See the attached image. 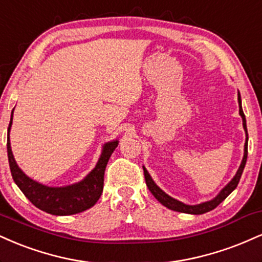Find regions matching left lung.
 Returning <instances> with one entry per match:
<instances>
[{"label":"left lung","instance_id":"left-lung-1","mask_svg":"<svg viewBox=\"0 0 262 262\" xmlns=\"http://www.w3.org/2000/svg\"><path fill=\"white\" fill-rule=\"evenodd\" d=\"M238 103H239V114H241V116L243 119V127H244V130H245V135H247V138H245V144H244V157H243V161L241 163V165H239V168H238V170H236L235 175L233 177V179L230 180L229 183L227 184V185L224 186L222 190H221L220 193H218L216 198L210 200V201L201 202V204H199V205H186V204H184V202L179 201V200L171 198V196H169L168 193H165L164 191H163L161 187H159L155 183V181H153L152 177H150L148 171H147V169L143 167L144 179H146L147 186H148L149 191L152 192V195L155 196V198L158 200V201L161 202L163 206H165V207L169 208V210H173V211H177V212H183V213L204 214V213H206V212H210L212 210H214V208H216L217 206L221 204V202L224 201L227 196H228L229 193L232 192L236 186H238L239 180H241V178H242L243 170H244L245 164H247L248 140H249L248 131H247V120H245L244 112H243L242 98H241V93H239V92H238Z\"/></svg>","mask_w":262,"mask_h":262}]
</instances>
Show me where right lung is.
Segmentation results:
<instances>
[{"label":"right lung","mask_w":262,"mask_h":262,"mask_svg":"<svg viewBox=\"0 0 262 262\" xmlns=\"http://www.w3.org/2000/svg\"><path fill=\"white\" fill-rule=\"evenodd\" d=\"M13 110L11 114L7 132V153L12 178L20 191L35 207L55 216H70L93 207L103 192L104 171L110 156L118 147L119 140L104 143L97 164L84 179L67 186H46L28 177L15 162L11 148V141H9Z\"/></svg>","instance_id":"right-lung-1"}]
</instances>
